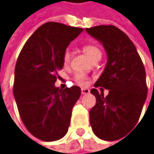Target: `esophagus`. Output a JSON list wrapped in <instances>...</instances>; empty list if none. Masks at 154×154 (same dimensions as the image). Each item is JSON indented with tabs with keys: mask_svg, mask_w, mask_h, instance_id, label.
Returning <instances> with one entry per match:
<instances>
[{
	"mask_svg": "<svg viewBox=\"0 0 154 154\" xmlns=\"http://www.w3.org/2000/svg\"><path fill=\"white\" fill-rule=\"evenodd\" d=\"M89 92H90V90H89L88 88H82V89H81V93H82L83 95L89 94Z\"/></svg>",
	"mask_w": 154,
	"mask_h": 154,
	"instance_id": "esophagus-1",
	"label": "esophagus"
}]
</instances>
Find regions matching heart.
Returning <instances> with one entry per match:
<instances>
[{
	"mask_svg": "<svg viewBox=\"0 0 154 154\" xmlns=\"http://www.w3.org/2000/svg\"><path fill=\"white\" fill-rule=\"evenodd\" d=\"M83 51L84 53L88 57V58L92 61L95 59H100L101 57V50L96 45L93 44H88L83 46ZM71 58V53L69 50H66L64 54H63V64L64 66H67L70 62ZM75 82L79 85V86H86L88 81V78L83 73H76L75 75Z\"/></svg>",
	"mask_w": 154,
	"mask_h": 154,
	"instance_id": "obj_1",
	"label": "heart"
}]
</instances>
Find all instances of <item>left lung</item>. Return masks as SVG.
Segmentation results:
<instances>
[{"instance_id": "1", "label": "left lung", "mask_w": 154, "mask_h": 154, "mask_svg": "<svg viewBox=\"0 0 154 154\" xmlns=\"http://www.w3.org/2000/svg\"><path fill=\"white\" fill-rule=\"evenodd\" d=\"M100 41L107 54L104 72L90 92L96 105L89 111L93 132L101 140H114L134 127L140 117L148 88L144 66L137 49L125 32L114 25L87 28ZM109 89L104 97L102 88Z\"/></svg>"}]
</instances>
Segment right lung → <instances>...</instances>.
Here are the masks:
<instances>
[{"instance_id": "obj_1", "label": "right lung", "mask_w": 154, "mask_h": 154, "mask_svg": "<svg viewBox=\"0 0 154 154\" xmlns=\"http://www.w3.org/2000/svg\"><path fill=\"white\" fill-rule=\"evenodd\" d=\"M82 28L48 22L23 45L14 70V95L22 122L28 131L45 141L63 138L72 109L81 95L79 87H54L62 69L63 54Z\"/></svg>"}]
</instances>
